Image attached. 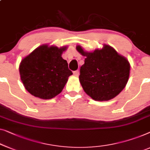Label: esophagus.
Returning <instances> with one entry per match:
<instances>
[{
  "label": "esophagus",
  "instance_id": "34e87169",
  "mask_svg": "<svg viewBox=\"0 0 150 150\" xmlns=\"http://www.w3.org/2000/svg\"><path fill=\"white\" fill-rule=\"evenodd\" d=\"M79 74H80V72H79V70H76V71H74V75L75 76H79Z\"/></svg>",
  "mask_w": 150,
  "mask_h": 150
}]
</instances>
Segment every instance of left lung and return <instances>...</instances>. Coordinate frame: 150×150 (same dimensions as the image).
Listing matches in <instances>:
<instances>
[{
  "mask_svg": "<svg viewBox=\"0 0 150 150\" xmlns=\"http://www.w3.org/2000/svg\"><path fill=\"white\" fill-rule=\"evenodd\" d=\"M76 50L86 57L80 67L79 80L88 96L95 101H108L124 89L130 74L127 58L107 45L93 52L84 51L80 45Z\"/></svg>",
  "mask_w": 150,
  "mask_h": 150,
  "instance_id": "8db88e82",
  "label": "left lung"
}]
</instances>
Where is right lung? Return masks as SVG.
Listing matches in <instances>:
<instances>
[{"mask_svg": "<svg viewBox=\"0 0 150 150\" xmlns=\"http://www.w3.org/2000/svg\"><path fill=\"white\" fill-rule=\"evenodd\" d=\"M67 47L58 48L43 45L23 58L19 65L21 80L34 97L50 99L62 92L72 74L66 60L62 57Z\"/></svg>", "mask_w": 150, "mask_h": 150, "instance_id": "add662e5", "label": "right lung"}]
</instances>
